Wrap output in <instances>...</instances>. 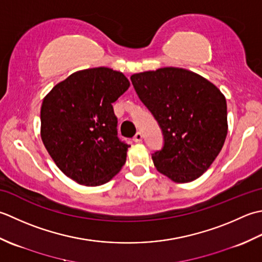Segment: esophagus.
<instances>
[{"label": "esophagus", "instance_id": "1", "mask_svg": "<svg viewBox=\"0 0 262 262\" xmlns=\"http://www.w3.org/2000/svg\"><path fill=\"white\" fill-rule=\"evenodd\" d=\"M133 141L135 142H141L142 141V135L141 132H137L136 136L133 137Z\"/></svg>", "mask_w": 262, "mask_h": 262}]
</instances>
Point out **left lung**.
Masks as SVG:
<instances>
[{"instance_id": "left-lung-1", "label": "left lung", "mask_w": 262, "mask_h": 262, "mask_svg": "<svg viewBox=\"0 0 262 262\" xmlns=\"http://www.w3.org/2000/svg\"><path fill=\"white\" fill-rule=\"evenodd\" d=\"M131 81L164 136L163 148L151 156L155 167L176 183L198 179L227 136V105L221 90L180 68L136 73Z\"/></svg>"}]
</instances>
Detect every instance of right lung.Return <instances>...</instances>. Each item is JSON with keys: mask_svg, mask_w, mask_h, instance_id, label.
<instances>
[{"mask_svg": "<svg viewBox=\"0 0 262 262\" xmlns=\"http://www.w3.org/2000/svg\"><path fill=\"white\" fill-rule=\"evenodd\" d=\"M129 87L122 72L94 68L72 73L42 100V143L77 183L105 184L125 164L130 146L117 137L113 103Z\"/></svg>", "mask_w": 262, "mask_h": 262, "instance_id": "1", "label": "right lung"}]
</instances>
